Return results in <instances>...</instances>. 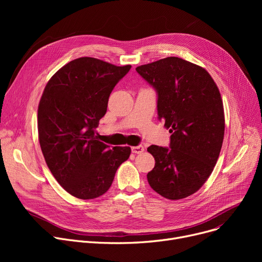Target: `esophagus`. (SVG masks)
<instances>
[{
    "label": "esophagus",
    "instance_id": "esophagus-1",
    "mask_svg": "<svg viewBox=\"0 0 262 262\" xmlns=\"http://www.w3.org/2000/svg\"><path fill=\"white\" fill-rule=\"evenodd\" d=\"M144 147L142 145H137V146H132V152L135 154H141L143 153Z\"/></svg>",
    "mask_w": 262,
    "mask_h": 262
}]
</instances>
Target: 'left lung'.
I'll return each mask as SVG.
<instances>
[{
	"label": "left lung",
	"mask_w": 262,
	"mask_h": 262,
	"mask_svg": "<svg viewBox=\"0 0 262 262\" xmlns=\"http://www.w3.org/2000/svg\"><path fill=\"white\" fill-rule=\"evenodd\" d=\"M157 92L158 119L170 128V147L150 145L155 158L147 182L169 200L185 199L208 180L224 139L221 94L204 68L167 57L136 68Z\"/></svg>",
	"instance_id": "8db88e82"
}]
</instances>
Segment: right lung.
I'll use <instances>...</instances> for the list:
<instances>
[{"label": "right lung", "mask_w": 262, "mask_h": 262, "mask_svg": "<svg viewBox=\"0 0 262 262\" xmlns=\"http://www.w3.org/2000/svg\"><path fill=\"white\" fill-rule=\"evenodd\" d=\"M132 66L80 57L55 73L38 106V136L46 162L71 195L92 200L110 188L129 146L98 140L95 128L107 112L109 95Z\"/></svg>", "instance_id": "right-lung-1"}]
</instances>
